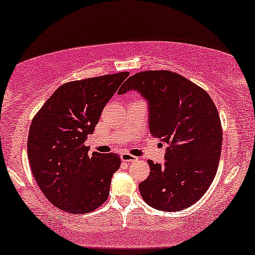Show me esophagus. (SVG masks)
<instances>
[{
  "label": "esophagus",
  "mask_w": 255,
  "mask_h": 255,
  "mask_svg": "<svg viewBox=\"0 0 255 255\" xmlns=\"http://www.w3.org/2000/svg\"><path fill=\"white\" fill-rule=\"evenodd\" d=\"M121 159H122L125 163H132V162H135V160L138 159V157L128 154V152H123V154L121 155Z\"/></svg>",
  "instance_id": "esophagus-1"
}]
</instances>
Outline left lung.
<instances>
[{
    "mask_svg": "<svg viewBox=\"0 0 255 255\" xmlns=\"http://www.w3.org/2000/svg\"><path fill=\"white\" fill-rule=\"evenodd\" d=\"M130 90L148 100L151 135L168 144L163 165L148 160L150 173L140 194L156 210H185L203 197L217 173L222 147L218 109L205 90L170 70L136 73L117 93Z\"/></svg>",
    "mask_w": 255,
    "mask_h": 255,
    "instance_id": "8db88e82",
    "label": "left lung"
}]
</instances>
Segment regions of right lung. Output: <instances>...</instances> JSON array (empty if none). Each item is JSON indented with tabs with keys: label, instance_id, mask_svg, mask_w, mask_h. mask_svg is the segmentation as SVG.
I'll use <instances>...</instances> for the list:
<instances>
[{
	"label": "right lung",
	"instance_id": "right-lung-1",
	"mask_svg": "<svg viewBox=\"0 0 255 255\" xmlns=\"http://www.w3.org/2000/svg\"><path fill=\"white\" fill-rule=\"evenodd\" d=\"M128 75L122 72L62 84L34 116L27 141L30 170L58 209L82 214L107 201L121 158L115 152L89 155L84 142Z\"/></svg>",
	"mask_w": 255,
	"mask_h": 255
}]
</instances>
